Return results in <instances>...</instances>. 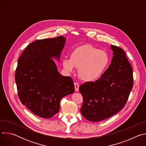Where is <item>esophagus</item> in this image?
<instances>
[{"instance_id": "1", "label": "esophagus", "mask_w": 146, "mask_h": 146, "mask_svg": "<svg viewBox=\"0 0 146 146\" xmlns=\"http://www.w3.org/2000/svg\"><path fill=\"white\" fill-rule=\"evenodd\" d=\"M74 88H75V91H78L79 90V84L77 82L74 83Z\"/></svg>"}]
</instances>
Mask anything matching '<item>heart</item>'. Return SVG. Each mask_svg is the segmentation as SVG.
<instances>
[{
  "instance_id": "1",
  "label": "heart",
  "mask_w": 146,
  "mask_h": 146,
  "mask_svg": "<svg viewBox=\"0 0 146 146\" xmlns=\"http://www.w3.org/2000/svg\"><path fill=\"white\" fill-rule=\"evenodd\" d=\"M109 64L108 53L91 44H84L74 49L70 58H65L62 65L65 70L72 72L78 68V76L85 81L98 79L106 69Z\"/></svg>"
}]
</instances>
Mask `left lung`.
<instances>
[{
  "instance_id": "left-lung-1",
  "label": "left lung",
  "mask_w": 146,
  "mask_h": 146,
  "mask_svg": "<svg viewBox=\"0 0 146 146\" xmlns=\"http://www.w3.org/2000/svg\"><path fill=\"white\" fill-rule=\"evenodd\" d=\"M111 47L113 56L108 69L99 79L86 82L79 88L83 98L80 111L90 121H100L119 112L133 88V70L125 52L119 47Z\"/></svg>"
}]
</instances>
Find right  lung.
Masks as SVG:
<instances>
[{"label":"right lung","instance_id":"add662e5","mask_svg":"<svg viewBox=\"0 0 146 146\" xmlns=\"http://www.w3.org/2000/svg\"><path fill=\"white\" fill-rule=\"evenodd\" d=\"M66 43L62 36L30 43L18 60L15 73L20 101L36 115L49 118L60 108L62 98L74 92L70 77L62 76L52 58L59 60Z\"/></svg>","mask_w":146,"mask_h":146}]
</instances>
